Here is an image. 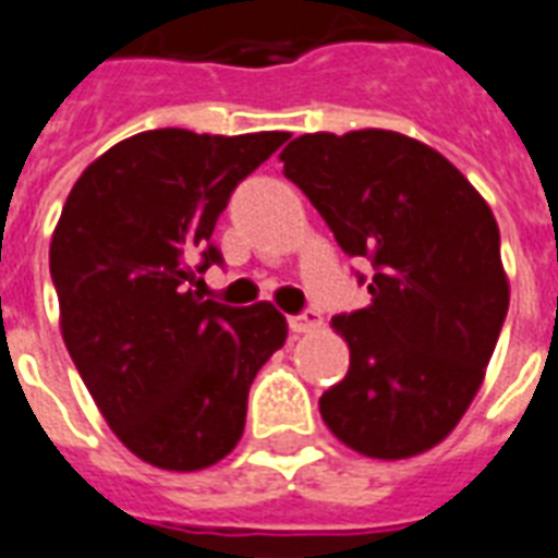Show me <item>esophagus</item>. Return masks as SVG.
Segmentation results:
<instances>
[{
    "instance_id": "34e87169",
    "label": "esophagus",
    "mask_w": 558,
    "mask_h": 558,
    "mask_svg": "<svg viewBox=\"0 0 558 558\" xmlns=\"http://www.w3.org/2000/svg\"><path fill=\"white\" fill-rule=\"evenodd\" d=\"M324 324V320H320V314L317 312H312V308H308V312H300V314H291V317H288V329H291V332H312V329H317V326Z\"/></svg>"
}]
</instances>
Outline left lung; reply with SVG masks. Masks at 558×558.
<instances>
[{
	"label": "left lung",
	"instance_id": "obj_1",
	"mask_svg": "<svg viewBox=\"0 0 558 558\" xmlns=\"http://www.w3.org/2000/svg\"><path fill=\"white\" fill-rule=\"evenodd\" d=\"M279 158L343 253L374 264L371 305L332 317L350 371L320 397L326 426L371 459L429 450L480 391L509 312L492 208L400 132H317Z\"/></svg>",
	"mask_w": 558,
	"mask_h": 558
}]
</instances>
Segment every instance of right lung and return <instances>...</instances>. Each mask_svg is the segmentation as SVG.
Instances as JSON below:
<instances>
[{"mask_svg": "<svg viewBox=\"0 0 558 558\" xmlns=\"http://www.w3.org/2000/svg\"><path fill=\"white\" fill-rule=\"evenodd\" d=\"M288 132L125 137L78 175L49 246L61 332L120 441L165 471H199L241 441L246 397L288 338L270 303L194 291L223 255L229 196Z\"/></svg>", "mask_w": 558, "mask_h": 558, "instance_id": "right-lung-1", "label": "right lung"}]
</instances>
